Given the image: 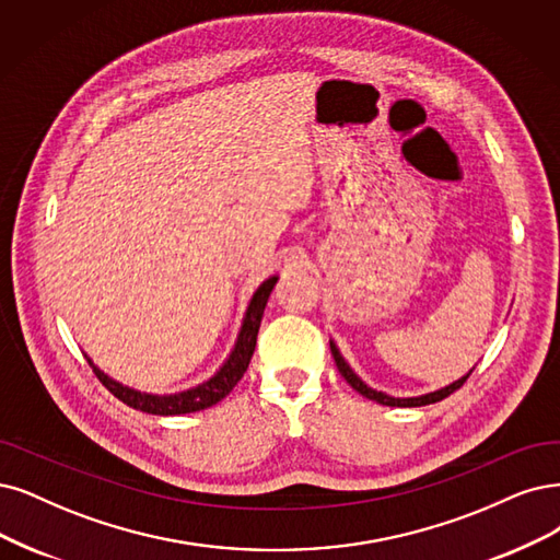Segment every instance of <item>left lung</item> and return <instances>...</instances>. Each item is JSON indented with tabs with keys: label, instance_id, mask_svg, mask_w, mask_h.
<instances>
[{
	"label": "left lung",
	"instance_id": "8db88e82",
	"mask_svg": "<svg viewBox=\"0 0 560 560\" xmlns=\"http://www.w3.org/2000/svg\"><path fill=\"white\" fill-rule=\"evenodd\" d=\"M329 348H332V358H335V362H337L339 374L346 378V383H348L350 387H353V389H358L362 397H366V399H371V401H378V404H383V406L412 408V406L436 404V401H441V399L450 397L454 389H459V387L466 383V378L472 374V369H470L464 378L450 383L447 387H441V389H436V392H429V395H422V397H406V399H399V397H389V395H385V392H378V389H374V387H369V385H366V383L355 374V371L348 366V362L341 358V353H339V348L335 346V341H329Z\"/></svg>",
	"mask_w": 560,
	"mask_h": 560
}]
</instances>
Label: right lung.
<instances>
[{
  "label": "right lung",
  "instance_id": "obj_1",
  "mask_svg": "<svg viewBox=\"0 0 560 560\" xmlns=\"http://www.w3.org/2000/svg\"><path fill=\"white\" fill-rule=\"evenodd\" d=\"M277 279L279 277H269L267 281H262L258 285V291L254 293L252 302H248V308L244 314L242 329L237 335L233 353L228 355L223 366L217 371L212 378H207L205 383H200L191 389L175 392V395H148V392H140V389H133L129 385H121L115 378H110L108 374H103V371L90 358H88V362L92 364L96 378L103 385H106L119 401H124L136 410L150 412V416H184V412H196V410L210 408V406L219 404L228 395V392H231L240 383L248 362H252L265 304H267L269 293H272Z\"/></svg>",
  "mask_w": 560,
  "mask_h": 560
}]
</instances>
